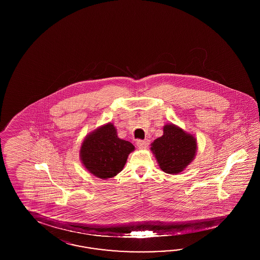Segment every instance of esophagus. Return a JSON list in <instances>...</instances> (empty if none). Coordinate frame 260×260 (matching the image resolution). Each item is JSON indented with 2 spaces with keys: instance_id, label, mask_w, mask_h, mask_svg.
<instances>
[{
  "instance_id": "34e87169",
  "label": "esophagus",
  "mask_w": 260,
  "mask_h": 260,
  "mask_svg": "<svg viewBox=\"0 0 260 260\" xmlns=\"http://www.w3.org/2000/svg\"><path fill=\"white\" fill-rule=\"evenodd\" d=\"M149 144V141L146 140H136V145L139 147V148H146L147 145Z\"/></svg>"
}]
</instances>
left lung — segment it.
I'll return each mask as SVG.
<instances>
[{
	"instance_id": "1",
	"label": "left lung",
	"mask_w": 260,
	"mask_h": 260,
	"mask_svg": "<svg viewBox=\"0 0 260 260\" xmlns=\"http://www.w3.org/2000/svg\"><path fill=\"white\" fill-rule=\"evenodd\" d=\"M162 131V136L151 143L150 149L162 172L178 174L195 159L197 139L175 124H167Z\"/></svg>"
}]
</instances>
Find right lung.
Masks as SVG:
<instances>
[{"label": "right lung", "instance_id": "right-lung-1", "mask_svg": "<svg viewBox=\"0 0 260 260\" xmlns=\"http://www.w3.org/2000/svg\"><path fill=\"white\" fill-rule=\"evenodd\" d=\"M134 150L135 146L119 138L114 124L108 123L85 137L80 149V159L87 172L101 179H108L122 172Z\"/></svg>", "mask_w": 260, "mask_h": 260}]
</instances>
